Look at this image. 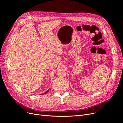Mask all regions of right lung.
<instances>
[{
    "mask_svg": "<svg viewBox=\"0 0 123 123\" xmlns=\"http://www.w3.org/2000/svg\"><path fill=\"white\" fill-rule=\"evenodd\" d=\"M49 90H48V91H46V92H44V93H43V94H46V93H47V92H48V91H49Z\"/></svg>",
    "mask_w": 123,
    "mask_h": 123,
    "instance_id": "obj_1",
    "label": "right lung"
}]
</instances>
